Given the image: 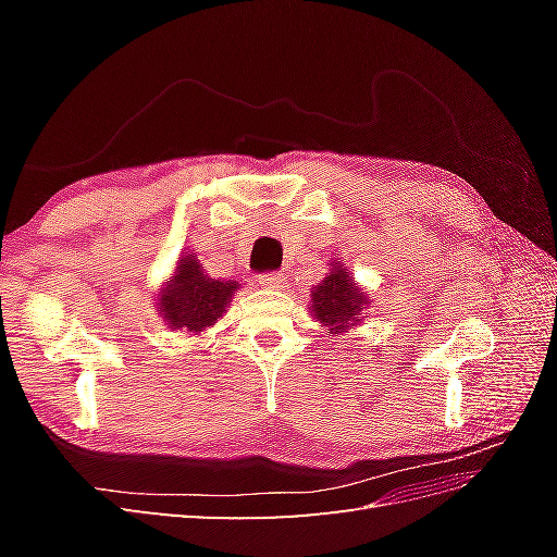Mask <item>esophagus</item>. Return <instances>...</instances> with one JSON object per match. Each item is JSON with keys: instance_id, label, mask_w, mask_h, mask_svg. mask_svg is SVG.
<instances>
[{"instance_id": "34e87169", "label": "esophagus", "mask_w": 557, "mask_h": 557, "mask_svg": "<svg viewBox=\"0 0 557 557\" xmlns=\"http://www.w3.org/2000/svg\"><path fill=\"white\" fill-rule=\"evenodd\" d=\"M283 283H285V276L278 272H269V274L260 276V285H264V288H269V290L283 288Z\"/></svg>"}]
</instances>
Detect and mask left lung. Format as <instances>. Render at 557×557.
I'll list each match as a JSON object with an SVG mask.
<instances>
[{
    "label": "left lung",
    "instance_id": "1",
    "mask_svg": "<svg viewBox=\"0 0 557 557\" xmlns=\"http://www.w3.org/2000/svg\"><path fill=\"white\" fill-rule=\"evenodd\" d=\"M311 315L330 330V334L346 332L360 323V311L367 309L369 297L350 278L342 262H334L330 274L311 290Z\"/></svg>",
    "mask_w": 557,
    "mask_h": 557
}]
</instances>
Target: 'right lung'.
Masks as SVG:
<instances>
[{"instance_id": "1", "label": "right lung", "mask_w": 557, "mask_h": 557, "mask_svg": "<svg viewBox=\"0 0 557 557\" xmlns=\"http://www.w3.org/2000/svg\"><path fill=\"white\" fill-rule=\"evenodd\" d=\"M237 281L211 278L201 269L195 252H185L176 262L172 278L160 288L158 309L170 330L199 334L223 318L232 295L237 293Z\"/></svg>"}]
</instances>
